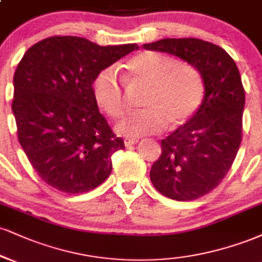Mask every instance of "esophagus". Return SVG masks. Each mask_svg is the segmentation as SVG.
Listing matches in <instances>:
<instances>
[{
	"label": "esophagus",
	"mask_w": 262,
	"mask_h": 262,
	"mask_svg": "<svg viewBox=\"0 0 262 262\" xmlns=\"http://www.w3.org/2000/svg\"><path fill=\"white\" fill-rule=\"evenodd\" d=\"M138 140L137 139H133V138H125L124 139V145L125 146H132V145L137 144Z\"/></svg>",
	"instance_id": "obj_1"
}]
</instances>
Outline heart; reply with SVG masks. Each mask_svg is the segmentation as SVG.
<instances>
[{"mask_svg":"<svg viewBox=\"0 0 262 262\" xmlns=\"http://www.w3.org/2000/svg\"><path fill=\"white\" fill-rule=\"evenodd\" d=\"M124 83L128 88H146L140 105L118 124L119 133L129 137L161 133L166 125L183 127L203 103L205 85L200 72L187 61L157 51H143L129 59ZM93 96L111 118H121L128 108L127 94L115 68L100 71L93 80Z\"/></svg>","mask_w":262,"mask_h":262,"instance_id":"1","label":"heart"}]
</instances>
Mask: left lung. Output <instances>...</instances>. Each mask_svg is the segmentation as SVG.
Wrapping results in <instances>:
<instances>
[{"label": "left lung", "instance_id": "left-lung-1", "mask_svg": "<svg viewBox=\"0 0 262 262\" xmlns=\"http://www.w3.org/2000/svg\"><path fill=\"white\" fill-rule=\"evenodd\" d=\"M194 64L205 85L196 115L161 140L162 152L150 179L162 195L191 201L213 190L226 177L243 138L245 93L234 59L222 47L195 37L162 39L143 46Z\"/></svg>", "mask_w": 262, "mask_h": 262}]
</instances>
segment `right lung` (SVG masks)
<instances>
[{"instance_id": "add662e5", "label": "right lung", "mask_w": 262, "mask_h": 262, "mask_svg": "<svg viewBox=\"0 0 262 262\" xmlns=\"http://www.w3.org/2000/svg\"><path fill=\"white\" fill-rule=\"evenodd\" d=\"M138 49L100 46L79 36H51L25 52L12 101L18 140L43 182L68 194L99 187L124 149L93 96L100 71Z\"/></svg>"}]
</instances>
